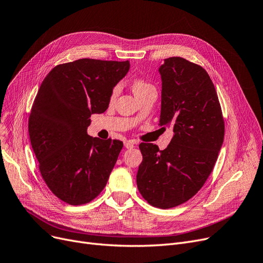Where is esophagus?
<instances>
[{
    "label": "esophagus",
    "instance_id": "obj_1",
    "mask_svg": "<svg viewBox=\"0 0 263 263\" xmlns=\"http://www.w3.org/2000/svg\"><path fill=\"white\" fill-rule=\"evenodd\" d=\"M135 145V142L134 141H125L124 142V147L127 148V149H131V148H133Z\"/></svg>",
    "mask_w": 263,
    "mask_h": 263
}]
</instances>
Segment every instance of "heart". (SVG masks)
<instances>
[{
    "label": "heart",
    "instance_id": "b5f03b06",
    "mask_svg": "<svg viewBox=\"0 0 263 263\" xmlns=\"http://www.w3.org/2000/svg\"><path fill=\"white\" fill-rule=\"evenodd\" d=\"M152 88H155V87H154L152 84H149V83H147L146 81H144V79H140V78L134 79L133 83H132L133 92H134V95H135L136 97L142 95V93H144L145 91L149 90V89H152ZM117 93H118V87H115V88H114V90H112V92H111V99H115L116 96H117Z\"/></svg>",
    "mask_w": 263,
    "mask_h": 263
}]
</instances>
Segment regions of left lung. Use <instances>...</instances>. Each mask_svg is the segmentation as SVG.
<instances>
[{
	"mask_svg": "<svg viewBox=\"0 0 263 263\" xmlns=\"http://www.w3.org/2000/svg\"><path fill=\"white\" fill-rule=\"evenodd\" d=\"M161 75L160 127L173 129L164 151L142 143L143 161L136 185L153 206L185 203L212 173L223 143L224 122L218 96L208 72L180 57L164 59Z\"/></svg>",
	"mask_w": 263,
	"mask_h": 263,
	"instance_id": "obj_1",
	"label": "left lung"
}]
</instances>
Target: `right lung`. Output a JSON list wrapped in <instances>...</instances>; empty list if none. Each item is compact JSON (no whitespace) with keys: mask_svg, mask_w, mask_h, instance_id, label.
Returning a JSON list of instances; mask_svg holds the SVG:
<instances>
[{"mask_svg":"<svg viewBox=\"0 0 263 263\" xmlns=\"http://www.w3.org/2000/svg\"><path fill=\"white\" fill-rule=\"evenodd\" d=\"M129 68V61L79 59L54 66L39 89L29 117L31 145L43 179L68 204L97 198L117 161L122 142L92 138L87 129Z\"/></svg>","mask_w":263,"mask_h":263,"instance_id":"1","label":"right lung"}]
</instances>
